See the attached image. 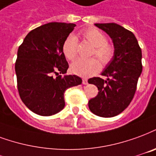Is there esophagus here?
Wrapping results in <instances>:
<instances>
[{
	"label": "esophagus",
	"mask_w": 156,
	"mask_h": 156,
	"mask_svg": "<svg viewBox=\"0 0 156 156\" xmlns=\"http://www.w3.org/2000/svg\"><path fill=\"white\" fill-rule=\"evenodd\" d=\"M83 84H84V85L87 84V79H86V78H83Z\"/></svg>",
	"instance_id": "34e87169"
}]
</instances>
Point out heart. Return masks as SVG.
<instances>
[{"instance_id":"obj_1","label":"heart","mask_w":156,"mask_h":156,"mask_svg":"<svg viewBox=\"0 0 156 156\" xmlns=\"http://www.w3.org/2000/svg\"><path fill=\"white\" fill-rule=\"evenodd\" d=\"M82 35L87 42L94 46L93 55H96L102 63H107L112 59L113 56V48L107 44V37L101 31L94 28L87 29L82 32ZM78 50V40L74 35H69L63 44V52L64 56L73 60ZM101 68L100 63L96 58L90 59H77L71 64V71L73 73L87 78L98 72Z\"/></svg>"}]
</instances>
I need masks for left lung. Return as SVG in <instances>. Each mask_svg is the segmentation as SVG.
<instances>
[{"label": "left lung", "instance_id": "8db88e82", "mask_svg": "<svg viewBox=\"0 0 156 156\" xmlns=\"http://www.w3.org/2000/svg\"><path fill=\"white\" fill-rule=\"evenodd\" d=\"M95 25L111 37L115 50L101 73L107 80L98 77L88 79L89 83L98 88V94L90 99L88 107L97 116L112 117L122 112L133 99L142 72V54L131 31L115 23Z\"/></svg>", "mask_w": 156, "mask_h": 156}]
</instances>
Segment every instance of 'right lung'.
<instances>
[{
	"mask_svg": "<svg viewBox=\"0 0 156 156\" xmlns=\"http://www.w3.org/2000/svg\"><path fill=\"white\" fill-rule=\"evenodd\" d=\"M76 26L51 22L31 30L20 45L16 61L17 88L24 104L35 114L52 116L65 106L63 93L82 83L69 69L63 52L66 38Z\"/></svg>",
	"mask_w": 156,
	"mask_h": 156,
	"instance_id": "add662e5",
	"label": "right lung"
}]
</instances>
